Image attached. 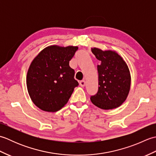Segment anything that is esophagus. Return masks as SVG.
Returning a JSON list of instances; mask_svg holds the SVG:
<instances>
[{
    "label": "esophagus",
    "mask_w": 156,
    "mask_h": 156,
    "mask_svg": "<svg viewBox=\"0 0 156 156\" xmlns=\"http://www.w3.org/2000/svg\"><path fill=\"white\" fill-rule=\"evenodd\" d=\"M79 84H80V87H84V86H85V84H86V81L85 80H81V81H80V82H79Z\"/></svg>",
    "instance_id": "esophagus-1"
}]
</instances>
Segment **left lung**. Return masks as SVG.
Here are the masks:
<instances>
[{"label": "left lung", "mask_w": 156, "mask_h": 156, "mask_svg": "<svg viewBox=\"0 0 156 156\" xmlns=\"http://www.w3.org/2000/svg\"><path fill=\"white\" fill-rule=\"evenodd\" d=\"M91 51L100 64L97 66L98 90L90 97L92 104L104 110L117 108L127 98L131 87V74L127 64L117 52L97 48Z\"/></svg>", "instance_id": "left-lung-1"}]
</instances>
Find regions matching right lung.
Returning a JSON list of instances; mask_svg holds the SVG:
<instances>
[{"mask_svg": "<svg viewBox=\"0 0 156 156\" xmlns=\"http://www.w3.org/2000/svg\"><path fill=\"white\" fill-rule=\"evenodd\" d=\"M77 46L50 45L44 48L31 63L27 74L28 93L41 110L56 112L67 103L78 82L69 62Z\"/></svg>", "mask_w": 156, "mask_h": 156, "instance_id": "right-lung-1", "label": "right lung"}]
</instances>
